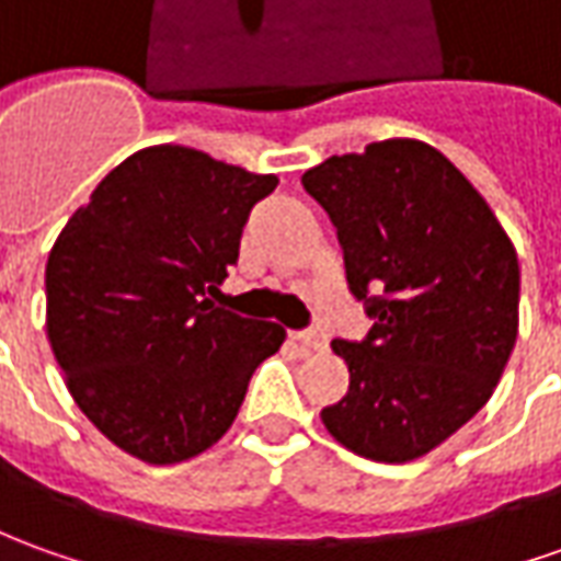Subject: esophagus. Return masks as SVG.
<instances>
[{"mask_svg": "<svg viewBox=\"0 0 561 561\" xmlns=\"http://www.w3.org/2000/svg\"><path fill=\"white\" fill-rule=\"evenodd\" d=\"M295 341L304 350H319V346H325V334L319 329H307V331H295Z\"/></svg>", "mask_w": 561, "mask_h": 561, "instance_id": "34e87169", "label": "esophagus"}]
</instances>
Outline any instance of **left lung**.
Returning <instances> with one entry per match:
<instances>
[{
  "instance_id": "8db88e82",
  "label": "left lung",
  "mask_w": 561,
  "mask_h": 561,
  "mask_svg": "<svg viewBox=\"0 0 561 561\" xmlns=\"http://www.w3.org/2000/svg\"><path fill=\"white\" fill-rule=\"evenodd\" d=\"M344 251L350 295L375 319L334 337L350 390L322 424L350 451L405 463L482 409L519 329V261L460 171L421 140H380L300 178Z\"/></svg>"
}]
</instances>
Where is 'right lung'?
Listing matches in <instances>:
<instances>
[{
    "label": "right lung",
    "instance_id": "obj_1",
    "mask_svg": "<svg viewBox=\"0 0 561 561\" xmlns=\"http://www.w3.org/2000/svg\"><path fill=\"white\" fill-rule=\"evenodd\" d=\"M276 184L190 147H147L57 236L48 341L76 405L122 451L162 467L211 448L285 341L276 322L208 300Z\"/></svg>",
    "mask_w": 561,
    "mask_h": 561
}]
</instances>
